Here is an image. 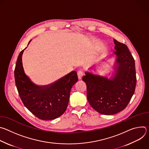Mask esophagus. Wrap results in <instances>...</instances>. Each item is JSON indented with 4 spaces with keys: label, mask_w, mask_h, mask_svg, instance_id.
<instances>
[{
    "label": "esophagus",
    "mask_w": 149,
    "mask_h": 149,
    "mask_svg": "<svg viewBox=\"0 0 149 149\" xmlns=\"http://www.w3.org/2000/svg\"><path fill=\"white\" fill-rule=\"evenodd\" d=\"M77 75H78V79L80 80L82 79V77H83V72L82 71H79L77 72Z\"/></svg>",
    "instance_id": "esophagus-1"
}]
</instances>
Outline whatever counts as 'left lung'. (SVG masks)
I'll return each mask as SVG.
<instances>
[{
  "instance_id": "8db88e82",
  "label": "left lung",
  "mask_w": 149,
  "mask_h": 149,
  "mask_svg": "<svg viewBox=\"0 0 149 149\" xmlns=\"http://www.w3.org/2000/svg\"><path fill=\"white\" fill-rule=\"evenodd\" d=\"M111 56H116L114 71L110 78L87 71L82 80L87 85V96L91 107L104 115L123 110L130 102L136 88L134 59L127 45L116 39ZM93 70V67L90 68Z\"/></svg>"
}]
</instances>
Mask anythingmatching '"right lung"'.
I'll list each match as a JSON object with an SVG mask.
<instances>
[{"label": "right lung", "instance_id": "right-lung-1", "mask_svg": "<svg viewBox=\"0 0 149 149\" xmlns=\"http://www.w3.org/2000/svg\"><path fill=\"white\" fill-rule=\"evenodd\" d=\"M26 48L20 52L15 69V83L19 96L28 110L39 119H55L67 110L71 90L78 81L77 74L73 71L48 86L36 85L25 74L23 67L22 55Z\"/></svg>", "mask_w": 149, "mask_h": 149}]
</instances>
